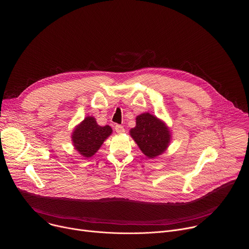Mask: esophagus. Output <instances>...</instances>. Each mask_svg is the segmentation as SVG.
Masks as SVG:
<instances>
[{
	"mask_svg": "<svg viewBox=\"0 0 249 249\" xmlns=\"http://www.w3.org/2000/svg\"><path fill=\"white\" fill-rule=\"evenodd\" d=\"M115 130H116L117 133H124V132L125 131L124 128V126L121 125V124H116V125H115Z\"/></svg>",
	"mask_w": 249,
	"mask_h": 249,
	"instance_id": "1",
	"label": "esophagus"
}]
</instances>
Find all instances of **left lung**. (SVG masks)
<instances>
[{
  "label": "left lung",
  "instance_id": "8db88e82",
  "mask_svg": "<svg viewBox=\"0 0 249 249\" xmlns=\"http://www.w3.org/2000/svg\"><path fill=\"white\" fill-rule=\"evenodd\" d=\"M130 135L148 158L163 153L171 140L168 127L149 113H143L136 118V126L130 130Z\"/></svg>",
  "mask_w": 249,
  "mask_h": 249
}]
</instances>
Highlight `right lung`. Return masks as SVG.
Masks as SVG:
<instances>
[{
  "label": "right lung",
  "mask_w": 249,
  "mask_h": 249,
  "mask_svg": "<svg viewBox=\"0 0 249 249\" xmlns=\"http://www.w3.org/2000/svg\"><path fill=\"white\" fill-rule=\"evenodd\" d=\"M111 133L112 129L109 125L101 126L97 124L95 118L86 117L73 130L71 139L75 149L88 158L98 151Z\"/></svg>",
  "instance_id": "obj_1"
}]
</instances>
